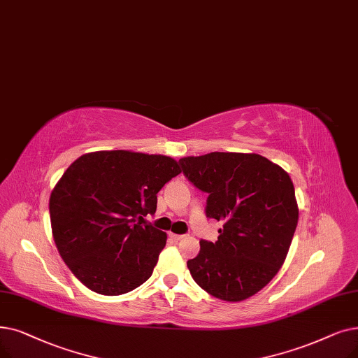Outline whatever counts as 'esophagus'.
Listing matches in <instances>:
<instances>
[{"mask_svg": "<svg viewBox=\"0 0 358 358\" xmlns=\"http://www.w3.org/2000/svg\"><path fill=\"white\" fill-rule=\"evenodd\" d=\"M169 237L171 238H173L174 241H180V240H182L185 236H182V234H173V232H171V234H169Z\"/></svg>", "mask_w": 358, "mask_h": 358, "instance_id": "34e87169", "label": "esophagus"}]
</instances>
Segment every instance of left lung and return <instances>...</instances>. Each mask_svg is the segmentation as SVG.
Returning a JSON list of instances; mask_svg holds the SVG:
<instances>
[{
  "label": "left lung",
  "mask_w": 358,
  "mask_h": 358,
  "mask_svg": "<svg viewBox=\"0 0 358 358\" xmlns=\"http://www.w3.org/2000/svg\"><path fill=\"white\" fill-rule=\"evenodd\" d=\"M178 162L208 193L206 216L224 222L217 240H200L199 255L187 262L193 279L216 299L252 297L281 269L297 228L289 176L256 153L212 152Z\"/></svg>",
  "instance_id": "left-lung-1"
}]
</instances>
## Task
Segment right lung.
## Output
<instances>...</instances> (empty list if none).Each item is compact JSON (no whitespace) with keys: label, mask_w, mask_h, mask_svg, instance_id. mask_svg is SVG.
<instances>
[{"label":"right lung","mask_w":358,"mask_h":358,"mask_svg":"<svg viewBox=\"0 0 358 358\" xmlns=\"http://www.w3.org/2000/svg\"><path fill=\"white\" fill-rule=\"evenodd\" d=\"M180 173L173 158L129 150L86 153L66 169L50 197L51 227L82 284L120 295L148 281L166 234L137 220L155 213L158 192Z\"/></svg>","instance_id":"obj_1"}]
</instances>
